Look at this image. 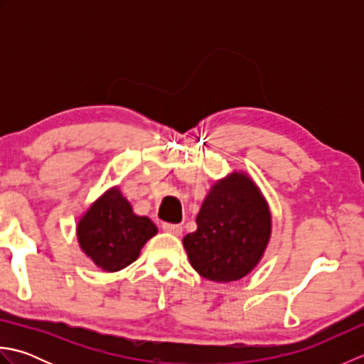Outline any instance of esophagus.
Wrapping results in <instances>:
<instances>
[{
    "mask_svg": "<svg viewBox=\"0 0 364 364\" xmlns=\"http://www.w3.org/2000/svg\"><path fill=\"white\" fill-rule=\"evenodd\" d=\"M162 230L175 236H180L183 233V227L178 225V223H162Z\"/></svg>",
    "mask_w": 364,
    "mask_h": 364,
    "instance_id": "esophagus-1",
    "label": "esophagus"
}]
</instances>
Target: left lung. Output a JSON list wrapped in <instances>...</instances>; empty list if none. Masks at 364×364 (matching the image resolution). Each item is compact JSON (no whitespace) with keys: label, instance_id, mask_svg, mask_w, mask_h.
Returning <instances> with one entry per match:
<instances>
[{"label":"left lung","instance_id":"left-lung-1","mask_svg":"<svg viewBox=\"0 0 364 364\" xmlns=\"http://www.w3.org/2000/svg\"><path fill=\"white\" fill-rule=\"evenodd\" d=\"M184 236L191 266L206 280L230 283L250 274L264 253L272 222L258 186L242 172L219 180Z\"/></svg>","mask_w":364,"mask_h":364}]
</instances>
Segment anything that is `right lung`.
Here are the masks:
<instances>
[{"label": "right lung", "instance_id": "add662e5", "mask_svg": "<svg viewBox=\"0 0 364 364\" xmlns=\"http://www.w3.org/2000/svg\"><path fill=\"white\" fill-rule=\"evenodd\" d=\"M156 233V225L136 215L119 188L106 191L92 203L76 228L81 250L106 272H117L134 262Z\"/></svg>", "mask_w": 364, "mask_h": 364}]
</instances>
